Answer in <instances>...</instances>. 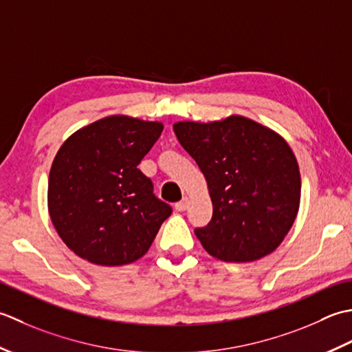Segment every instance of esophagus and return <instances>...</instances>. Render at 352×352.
I'll list each match as a JSON object with an SVG mask.
<instances>
[{
  "mask_svg": "<svg viewBox=\"0 0 352 352\" xmlns=\"http://www.w3.org/2000/svg\"><path fill=\"white\" fill-rule=\"evenodd\" d=\"M186 208H188V199H186V197H184L182 200H179V202L175 204L176 211H185Z\"/></svg>",
  "mask_w": 352,
  "mask_h": 352,
  "instance_id": "esophagus-1",
  "label": "esophagus"
}]
</instances>
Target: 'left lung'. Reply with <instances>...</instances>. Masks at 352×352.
<instances>
[{
  "instance_id": "1",
  "label": "left lung",
  "mask_w": 352,
  "mask_h": 352,
  "mask_svg": "<svg viewBox=\"0 0 352 352\" xmlns=\"http://www.w3.org/2000/svg\"><path fill=\"white\" fill-rule=\"evenodd\" d=\"M202 171L212 217L195 232L210 255L249 263L274 252L296 219L300 175L289 144L270 129L232 116L173 126Z\"/></svg>"
}]
</instances>
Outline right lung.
I'll return each mask as SVG.
<instances>
[{
    "label": "right lung",
    "instance_id": "obj_1",
    "mask_svg": "<svg viewBox=\"0 0 352 352\" xmlns=\"http://www.w3.org/2000/svg\"><path fill=\"white\" fill-rule=\"evenodd\" d=\"M164 126L124 116L96 121L57 152L48 179V211L65 245L100 266H123L152 246L171 206L138 168Z\"/></svg>",
    "mask_w": 352,
    "mask_h": 352
}]
</instances>
